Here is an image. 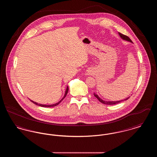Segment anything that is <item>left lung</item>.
<instances>
[{
  "mask_svg": "<svg viewBox=\"0 0 157 157\" xmlns=\"http://www.w3.org/2000/svg\"><path fill=\"white\" fill-rule=\"evenodd\" d=\"M118 34H119V35H120V37H121L122 39H123V40H124L128 41V42H130L132 43V40L129 38V37H128V36H126V35H123V34L121 33L120 32H118ZM94 96H95V97L97 98L98 99L99 101V102H101V103H102V104H104L106 105L117 104L120 103V102H122V101H127V99L129 98L128 97L126 99H122V100H121V101H104L103 99H102L101 98H100L99 97L98 95L97 94H96L95 93H94Z\"/></svg>",
  "mask_w": 157,
  "mask_h": 157,
  "instance_id": "left-lung-1",
  "label": "left lung"
}]
</instances>
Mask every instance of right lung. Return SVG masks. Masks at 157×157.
Returning <instances> with one entry per match:
<instances>
[{
    "label": "right lung",
    "mask_w": 157,
    "mask_h": 157,
    "mask_svg": "<svg viewBox=\"0 0 157 157\" xmlns=\"http://www.w3.org/2000/svg\"><path fill=\"white\" fill-rule=\"evenodd\" d=\"M68 90H69V88H68V86H67V89H66V90H65V95H64L63 97L58 102H57V103H56V104H38V103L36 102H34L33 101H32L31 99H30V101H32L33 104H35V105H39V106H42V107H47V108H49V107H53V106H56V105L59 104L60 103V102H61V101H62V100L65 98V97H66V96H67V92H68Z\"/></svg>",
    "instance_id": "add662e5"
}]
</instances>
